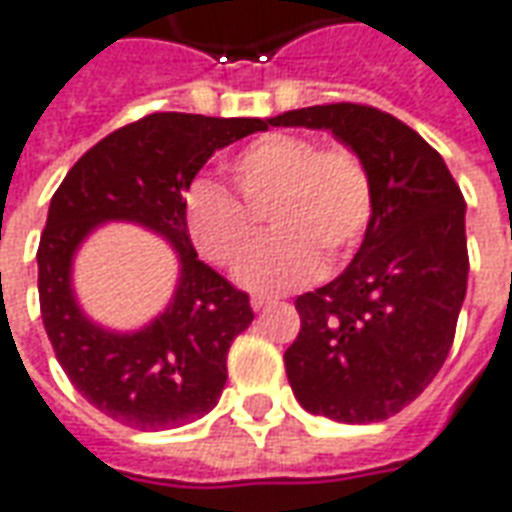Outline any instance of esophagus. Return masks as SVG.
<instances>
[{"label":"esophagus","instance_id":"obj_1","mask_svg":"<svg viewBox=\"0 0 512 512\" xmlns=\"http://www.w3.org/2000/svg\"><path fill=\"white\" fill-rule=\"evenodd\" d=\"M275 303V297H262V295H256L253 300H250V306H253V311H262V308L267 306H273Z\"/></svg>","mask_w":512,"mask_h":512}]
</instances>
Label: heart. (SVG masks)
Masks as SVG:
<instances>
[{"mask_svg":"<svg viewBox=\"0 0 512 512\" xmlns=\"http://www.w3.org/2000/svg\"><path fill=\"white\" fill-rule=\"evenodd\" d=\"M228 173L251 212L270 206L267 223L275 231L239 267L237 281L250 292L308 284L322 259L344 262L369 226L372 181L350 148H320L300 134H267L234 154ZM247 210L220 184L198 179L184 195L192 245L212 264L237 267L259 239L256 217Z\"/></svg>","mask_w":512,"mask_h":512,"instance_id":"b5f03b06","label":"heart"}]
</instances>
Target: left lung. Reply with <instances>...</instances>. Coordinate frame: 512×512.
<instances>
[{"label":"left lung","mask_w":512,"mask_h":512,"mask_svg":"<svg viewBox=\"0 0 512 512\" xmlns=\"http://www.w3.org/2000/svg\"><path fill=\"white\" fill-rule=\"evenodd\" d=\"M270 126L325 129L364 162L372 217L339 278L295 300L286 378L308 413L383 422L422 394L447 358L466 297V201L447 162L411 126L364 104H322Z\"/></svg>","instance_id":"8db88e82"}]
</instances>
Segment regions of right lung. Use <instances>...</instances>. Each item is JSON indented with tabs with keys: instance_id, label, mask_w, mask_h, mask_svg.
<instances>
[{
	"instance_id": "right-lung-1",
	"label": "right lung",
	"mask_w": 512,
	"mask_h": 512,
	"mask_svg": "<svg viewBox=\"0 0 512 512\" xmlns=\"http://www.w3.org/2000/svg\"><path fill=\"white\" fill-rule=\"evenodd\" d=\"M270 118L154 112L107 134L54 192L38 245L41 317L68 380L104 416L134 430H170L212 411L223 394L231 342L253 322L245 292L198 259L184 195L206 159ZM107 222H132L177 250L171 303L137 332L90 321L73 292L81 242Z\"/></svg>"
}]
</instances>
